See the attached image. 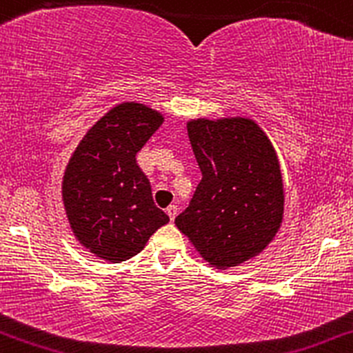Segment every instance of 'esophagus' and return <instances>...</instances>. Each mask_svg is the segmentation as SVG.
I'll list each match as a JSON object with an SVG mask.
<instances>
[{
    "label": "esophagus",
    "mask_w": 353,
    "mask_h": 353,
    "mask_svg": "<svg viewBox=\"0 0 353 353\" xmlns=\"http://www.w3.org/2000/svg\"><path fill=\"white\" fill-rule=\"evenodd\" d=\"M166 212H168L170 221H175V217H176V214H178V207L176 205H170L168 209H166Z\"/></svg>",
    "instance_id": "esophagus-1"
}]
</instances>
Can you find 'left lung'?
<instances>
[{
  "instance_id": "obj_1",
  "label": "left lung",
  "mask_w": 353,
  "mask_h": 353,
  "mask_svg": "<svg viewBox=\"0 0 353 353\" xmlns=\"http://www.w3.org/2000/svg\"><path fill=\"white\" fill-rule=\"evenodd\" d=\"M187 130L202 180L175 224L209 265L234 267L263 252L281 228L277 152L250 119H197Z\"/></svg>"
}]
</instances>
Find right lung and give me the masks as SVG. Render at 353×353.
<instances>
[{
    "instance_id": "1",
    "label": "right lung",
    "mask_w": 353,
    "mask_h": 353,
    "mask_svg": "<svg viewBox=\"0 0 353 353\" xmlns=\"http://www.w3.org/2000/svg\"><path fill=\"white\" fill-rule=\"evenodd\" d=\"M163 115L143 103L112 108L86 132L63 180V202L78 241L103 260H129L170 217L154 205L136 154Z\"/></svg>"
}]
</instances>
